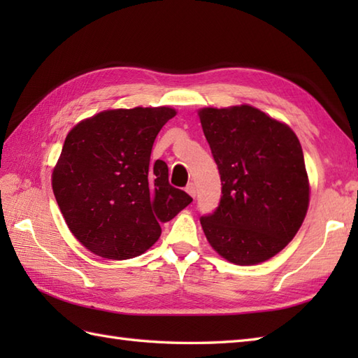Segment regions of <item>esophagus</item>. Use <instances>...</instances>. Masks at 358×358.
<instances>
[{"label": "esophagus", "instance_id": "esophagus-1", "mask_svg": "<svg viewBox=\"0 0 358 358\" xmlns=\"http://www.w3.org/2000/svg\"><path fill=\"white\" fill-rule=\"evenodd\" d=\"M186 192L189 194V195H191V196H195V185L194 183H189L187 186H186Z\"/></svg>", "mask_w": 358, "mask_h": 358}]
</instances>
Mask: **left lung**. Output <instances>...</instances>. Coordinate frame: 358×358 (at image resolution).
<instances>
[{
  "label": "left lung",
  "mask_w": 358,
  "mask_h": 358,
  "mask_svg": "<svg viewBox=\"0 0 358 358\" xmlns=\"http://www.w3.org/2000/svg\"><path fill=\"white\" fill-rule=\"evenodd\" d=\"M218 166L222 199L200 218L210 246L227 262L269 260L299 232L309 206L301 144L291 127L252 106L199 110Z\"/></svg>",
  "instance_id": "1"
}]
</instances>
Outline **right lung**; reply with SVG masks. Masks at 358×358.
I'll return each instance as SVG.
<instances>
[{
  "label": "right lung",
  "mask_w": 358,
  "mask_h": 358,
  "mask_svg": "<svg viewBox=\"0 0 358 358\" xmlns=\"http://www.w3.org/2000/svg\"><path fill=\"white\" fill-rule=\"evenodd\" d=\"M171 108L113 109L83 120L67 134L52 187L59 210L83 246L98 257H138L192 201L169 185L162 159L150 152Z\"/></svg>",
  "instance_id": "add662e5"
}]
</instances>
